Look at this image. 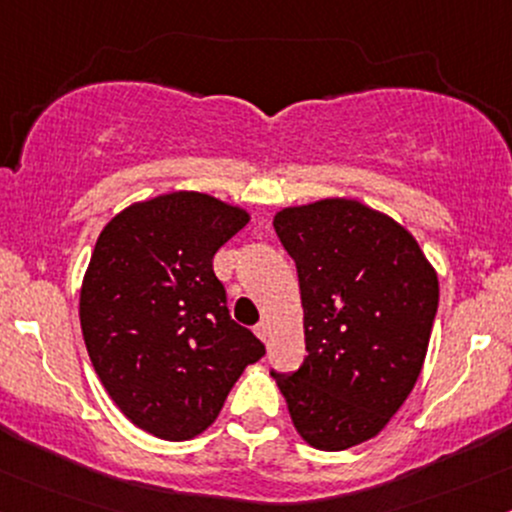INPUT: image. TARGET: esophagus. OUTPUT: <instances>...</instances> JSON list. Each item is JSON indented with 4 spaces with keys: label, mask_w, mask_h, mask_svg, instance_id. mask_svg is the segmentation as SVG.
I'll list each match as a JSON object with an SVG mask.
<instances>
[{
    "label": "esophagus",
    "mask_w": 512,
    "mask_h": 512,
    "mask_svg": "<svg viewBox=\"0 0 512 512\" xmlns=\"http://www.w3.org/2000/svg\"><path fill=\"white\" fill-rule=\"evenodd\" d=\"M255 335L262 342H269V323H265V320H262V323H257L255 325Z\"/></svg>",
    "instance_id": "1"
}]
</instances>
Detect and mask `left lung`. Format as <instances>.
<instances>
[{"label": "left lung", "mask_w": 512, "mask_h": 512, "mask_svg": "<svg viewBox=\"0 0 512 512\" xmlns=\"http://www.w3.org/2000/svg\"><path fill=\"white\" fill-rule=\"evenodd\" d=\"M274 230L296 262L308 355L272 372L291 423L323 452L372 440L423 369L440 301L418 240L357 199L277 211Z\"/></svg>", "instance_id": "8db88e82"}]
</instances>
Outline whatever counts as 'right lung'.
Wrapping results in <instances>:
<instances>
[{
	"label": "right lung",
	"instance_id": "1",
	"mask_svg": "<svg viewBox=\"0 0 512 512\" xmlns=\"http://www.w3.org/2000/svg\"><path fill=\"white\" fill-rule=\"evenodd\" d=\"M250 213L172 192L116 213L82 279L80 323L94 372L140 430L182 442L204 432L247 364L265 355L230 320L213 255Z\"/></svg>",
	"mask_w": 512,
	"mask_h": 512
}]
</instances>
